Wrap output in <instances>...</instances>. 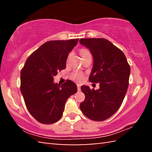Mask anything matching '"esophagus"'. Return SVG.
<instances>
[{"label":"esophagus","mask_w":152,"mask_h":152,"mask_svg":"<svg viewBox=\"0 0 152 152\" xmlns=\"http://www.w3.org/2000/svg\"><path fill=\"white\" fill-rule=\"evenodd\" d=\"M80 84H77V88H78V91H80Z\"/></svg>","instance_id":"1"}]
</instances>
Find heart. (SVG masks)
<instances>
[{
  "instance_id": "1",
  "label": "heart",
  "mask_w": 152,
  "mask_h": 152,
  "mask_svg": "<svg viewBox=\"0 0 152 152\" xmlns=\"http://www.w3.org/2000/svg\"><path fill=\"white\" fill-rule=\"evenodd\" d=\"M80 55L82 58L85 57V56L91 55V53H90L88 51H87L86 50H82L80 51ZM72 78L74 80H75L76 81L80 82L82 80V79H83V76H82V74L79 72H74L72 74Z\"/></svg>"
}]
</instances>
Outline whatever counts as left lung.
Instances as JSON below:
<instances>
[{"label": "left lung", "instance_id": "left-lung-1", "mask_svg": "<svg viewBox=\"0 0 152 152\" xmlns=\"http://www.w3.org/2000/svg\"><path fill=\"white\" fill-rule=\"evenodd\" d=\"M80 43L91 51L93 66L89 81L99 83V89L82 86L85 99L80 104L81 111L90 119L102 121L119 109L129 86L130 66L123 51L102 38H86Z\"/></svg>", "mask_w": 152, "mask_h": 152}]
</instances>
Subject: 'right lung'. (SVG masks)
<instances>
[{
  "mask_svg": "<svg viewBox=\"0 0 152 152\" xmlns=\"http://www.w3.org/2000/svg\"><path fill=\"white\" fill-rule=\"evenodd\" d=\"M78 39L45 43L25 61L20 72V92L30 114L43 124H52L62 117L67 99L78 91L68 80L60 86L53 76L66 66L69 53Z\"/></svg>",
  "mask_w": 152,
  "mask_h": 152,
  "instance_id": "right-lung-1",
  "label": "right lung"
}]
</instances>
